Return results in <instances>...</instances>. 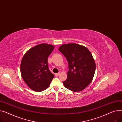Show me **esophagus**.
Wrapping results in <instances>:
<instances>
[{
	"label": "esophagus",
	"instance_id": "esophagus-1",
	"mask_svg": "<svg viewBox=\"0 0 122 122\" xmlns=\"http://www.w3.org/2000/svg\"><path fill=\"white\" fill-rule=\"evenodd\" d=\"M59 75H60V73H56V74H55V75L56 76H58Z\"/></svg>",
	"mask_w": 122,
	"mask_h": 122
}]
</instances>
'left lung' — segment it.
Here are the masks:
<instances>
[{
	"label": "left lung",
	"mask_w": 122,
	"mask_h": 122,
	"mask_svg": "<svg viewBox=\"0 0 122 122\" xmlns=\"http://www.w3.org/2000/svg\"><path fill=\"white\" fill-rule=\"evenodd\" d=\"M58 49L67 59L69 69L64 86L73 92L82 91L92 82L95 73L92 53L85 46L76 43L63 44Z\"/></svg>",
	"instance_id": "8db88e82"
}]
</instances>
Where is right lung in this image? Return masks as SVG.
<instances>
[{
	"label": "right lung",
	"instance_id": "add662e5",
	"mask_svg": "<svg viewBox=\"0 0 122 122\" xmlns=\"http://www.w3.org/2000/svg\"><path fill=\"white\" fill-rule=\"evenodd\" d=\"M54 48L52 45L41 43L32 47L24 55L20 66L21 76L32 90L37 92L45 90L53 79L47 59Z\"/></svg>",
	"mask_w": 122,
	"mask_h": 122
}]
</instances>
